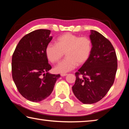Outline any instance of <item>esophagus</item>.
Returning <instances> with one entry per match:
<instances>
[{"instance_id": "1", "label": "esophagus", "mask_w": 129, "mask_h": 129, "mask_svg": "<svg viewBox=\"0 0 129 129\" xmlns=\"http://www.w3.org/2000/svg\"><path fill=\"white\" fill-rule=\"evenodd\" d=\"M67 76V74H64V73L61 74V76H62V77H64V76Z\"/></svg>"}]
</instances>
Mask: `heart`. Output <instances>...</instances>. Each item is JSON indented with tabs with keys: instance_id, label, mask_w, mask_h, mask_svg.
I'll return each instance as SVG.
<instances>
[{
	"instance_id": "1",
	"label": "heart",
	"mask_w": 129,
	"mask_h": 129,
	"mask_svg": "<svg viewBox=\"0 0 129 129\" xmlns=\"http://www.w3.org/2000/svg\"><path fill=\"white\" fill-rule=\"evenodd\" d=\"M56 44L49 43L45 48V54L50 62H58L65 53L66 58L54 67L58 73H65L81 65L90 56L92 43L87 37H81L71 33H65L58 37Z\"/></svg>"
}]
</instances>
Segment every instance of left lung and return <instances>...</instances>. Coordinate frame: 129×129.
<instances>
[{
	"label": "left lung",
	"instance_id": "8db88e82",
	"mask_svg": "<svg viewBox=\"0 0 129 129\" xmlns=\"http://www.w3.org/2000/svg\"><path fill=\"white\" fill-rule=\"evenodd\" d=\"M89 38L92 43L90 56L76 73L72 86L74 94L85 104L95 103L105 97L114 83L117 70L116 53L110 41L94 30H90Z\"/></svg>",
	"mask_w": 129,
	"mask_h": 129
}]
</instances>
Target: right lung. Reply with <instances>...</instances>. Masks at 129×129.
I'll list each match as a JSON object with an SVG mask.
<instances>
[{
  "instance_id": "add662e5",
  "label": "right lung",
  "mask_w": 129,
  "mask_h": 129,
  "mask_svg": "<svg viewBox=\"0 0 129 129\" xmlns=\"http://www.w3.org/2000/svg\"><path fill=\"white\" fill-rule=\"evenodd\" d=\"M51 30L38 29L19 41L12 58V75L17 90L30 101L38 102L51 94L60 75L49 73L52 68L45 48L52 40Z\"/></svg>"
}]
</instances>
